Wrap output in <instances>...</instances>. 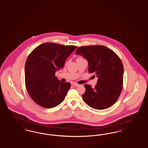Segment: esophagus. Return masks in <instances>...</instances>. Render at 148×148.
<instances>
[{"label": "esophagus", "instance_id": "1", "mask_svg": "<svg viewBox=\"0 0 148 148\" xmlns=\"http://www.w3.org/2000/svg\"><path fill=\"white\" fill-rule=\"evenodd\" d=\"M71 85H72L73 86L75 87L79 86V85L78 84H77L76 82H71Z\"/></svg>", "mask_w": 148, "mask_h": 148}]
</instances>
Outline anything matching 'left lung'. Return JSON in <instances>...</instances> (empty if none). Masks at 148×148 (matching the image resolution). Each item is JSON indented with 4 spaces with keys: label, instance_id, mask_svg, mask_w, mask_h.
Masks as SVG:
<instances>
[{
    "label": "left lung",
    "instance_id": "8db88e82",
    "mask_svg": "<svg viewBox=\"0 0 148 148\" xmlns=\"http://www.w3.org/2000/svg\"><path fill=\"white\" fill-rule=\"evenodd\" d=\"M76 55H80L88 63V71L98 77L95 88L84 85L86 91L82 97L90 107L102 110L117 101L122 91L123 66L119 56L106 46H80Z\"/></svg>",
    "mask_w": 148,
    "mask_h": 148
}]
</instances>
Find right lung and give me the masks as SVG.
I'll list each match as a JSON object with an SVG mask.
<instances>
[{"mask_svg":"<svg viewBox=\"0 0 148 148\" xmlns=\"http://www.w3.org/2000/svg\"><path fill=\"white\" fill-rule=\"evenodd\" d=\"M77 47L45 42L28 56L25 69L26 89L38 105L51 108L64 100L71 84L58 80L55 73L64 66L67 57Z\"/></svg>","mask_w":148,"mask_h":148,"instance_id":"obj_1","label":"right lung"}]
</instances>
